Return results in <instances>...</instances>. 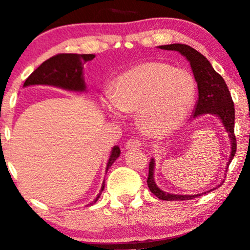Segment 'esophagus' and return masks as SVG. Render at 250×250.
I'll return each mask as SVG.
<instances>
[{
	"mask_svg": "<svg viewBox=\"0 0 250 250\" xmlns=\"http://www.w3.org/2000/svg\"><path fill=\"white\" fill-rule=\"evenodd\" d=\"M126 149H136L142 146V141L139 138H131L126 142Z\"/></svg>",
	"mask_w": 250,
	"mask_h": 250,
	"instance_id": "1",
	"label": "esophagus"
}]
</instances>
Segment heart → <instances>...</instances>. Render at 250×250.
I'll return each mask as SVG.
<instances>
[{
	"mask_svg": "<svg viewBox=\"0 0 250 250\" xmlns=\"http://www.w3.org/2000/svg\"><path fill=\"white\" fill-rule=\"evenodd\" d=\"M196 82L183 69L163 62H145L118 78L115 93L105 101L112 115L139 111L150 134H165L181 124L196 99Z\"/></svg>",
	"mask_w": 250,
	"mask_h": 250,
	"instance_id": "obj_1",
	"label": "heart"
}]
</instances>
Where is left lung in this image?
Returning <instances> with one entry per match:
<instances>
[{
  "label": "left lung",
  "mask_w": 250,
  "mask_h": 250,
  "mask_svg": "<svg viewBox=\"0 0 250 250\" xmlns=\"http://www.w3.org/2000/svg\"><path fill=\"white\" fill-rule=\"evenodd\" d=\"M159 49L177 51L184 56L191 64V69L193 71L194 80L198 85V100L193 109V117L204 114H213L223 123L225 129L229 133L231 139V156L229 164L233 159L237 151V139L234 134V104L232 100L230 91L225 84L223 77L214 70L209 61L205 58L200 52L194 50L193 47L186 44H169V45H162ZM153 167L155 162L150 160L149 174L146 183L149 190L155 194L157 198L162 200H188L199 197L201 194H193V196H182V194H172L164 192L156 186L153 180Z\"/></svg>",
  "instance_id": "1"
}]
</instances>
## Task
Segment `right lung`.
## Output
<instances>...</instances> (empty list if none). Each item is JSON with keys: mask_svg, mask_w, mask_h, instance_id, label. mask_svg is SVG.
I'll return each instance as SVG.
<instances>
[{"mask_svg": "<svg viewBox=\"0 0 250 250\" xmlns=\"http://www.w3.org/2000/svg\"><path fill=\"white\" fill-rule=\"evenodd\" d=\"M94 57V54H56L50 59L44 61L37 69L34 70L23 83V86L35 84H47L66 88V90L84 91L85 83L83 80V64L87 61L93 60ZM119 153H121L119 146H114L110 158L108 160L107 170L118 158ZM104 189V182L102 183L101 191Z\"/></svg>", "mask_w": 250, "mask_h": 250, "instance_id": "right-lung-1", "label": "right lung"}]
</instances>
